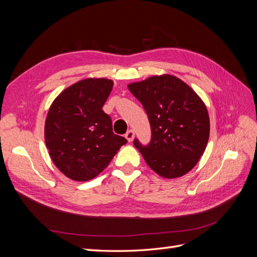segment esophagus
Returning <instances> with one entry per match:
<instances>
[{"label": "esophagus", "mask_w": 257, "mask_h": 257, "mask_svg": "<svg viewBox=\"0 0 257 257\" xmlns=\"http://www.w3.org/2000/svg\"><path fill=\"white\" fill-rule=\"evenodd\" d=\"M125 138L127 139V142H133V139H134V131L133 130H128L127 132H126V134H125Z\"/></svg>", "instance_id": "obj_1"}]
</instances>
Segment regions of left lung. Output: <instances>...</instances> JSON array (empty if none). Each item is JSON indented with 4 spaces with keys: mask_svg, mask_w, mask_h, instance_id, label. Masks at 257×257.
I'll use <instances>...</instances> for the list:
<instances>
[{
    "mask_svg": "<svg viewBox=\"0 0 257 257\" xmlns=\"http://www.w3.org/2000/svg\"><path fill=\"white\" fill-rule=\"evenodd\" d=\"M144 106L151 126L147 146H134L152 170L164 178L189 173L205 152L210 121L203 100L181 79L172 75L152 76L128 84Z\"/></svg>",
    "mask_w": 257,
    "mask_h": 257,
    "instance_id": "obj_1",
    "label": "left lung"
}]
</instances>
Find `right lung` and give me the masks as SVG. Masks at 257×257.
I'll return each instance as SVG.
<instances>
[{"label":"right lung","instance_id":"1","mask_svg":"<svg viewBox=\"0 0 257 257\" xmlns=\"http://www.w3.org/2000/svg\"><path fill=\"white\" fill-rule=\"evenodd\" d=\"M112 85V80L105 78L80 80L66 88L49 108L46 146L53 164L72 180L95 178L127 143L113 133L111 118L102 109Z\"/></svg>","mask_w":257,"mask_h":257}]
</instances>
